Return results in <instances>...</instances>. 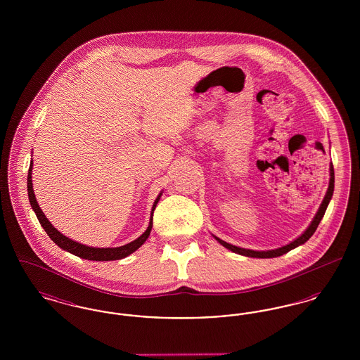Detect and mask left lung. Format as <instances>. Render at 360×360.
Returning <instances> with one entry per match:
<instances>
[{"mask_svg":"<svg viewBox=\"0 0 360 360\" xmlns=\"http://www.w3.org/2000/svg\"><path fill=\"white\" fill-rule=\"evenodd\" d=\"M329 170H330L329 188H328V191H326L323 204L320 206V209H319V212H317L316 217L313 219V221H311V224L309 225L308 229H307V231H305V232H304L298 239L291 241L290 244H288V245H285V247H281V248H278V250H271V251H252V250H245V248H240V247H236V245H232V244H229V243H226V241H224V240H220L219 238H216V240H219V243H220V244H223L225 248H228V250H231V251H233V252H236V254H239V255L251 257H281V255H283V254L289 252V251L292 250V248H295V247H298V245L304 244V243H305V241H308V240L311 238V235L316 232V229H317L319 224H320L321 219H323V217H324V214H326V206H328L329 201H330V198H332L333 188H335V172H333V166H330V169H329Z\"/></svg>","mask_w":360,"mask_h":360,"instance_id":"obj_1","label":"left lung"}]
</instances>
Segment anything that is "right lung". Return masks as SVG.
Wrapping results in <instances>:
<instances>
[{
	"mask_svg": "<svg viewBox=\"0 0 360 360\" xmlns=\"http://www.w3.org/2000/svg\"><path fill=\"white\" fill-rule=\"evenodd\" d=\"M32 163L30 166V170H28V178H27V188H28V197H30V202L31 206L36 213V217L39 220V223L41 224L43 229L47 232V235L50 236V239L58 245L60 247L62 250L68 251L70 254L75 255V257H82V259H87V260H119L122 257H128L131 255L132 252H135L137 248L148 239L150 236V232H151V228H153V214H154L155 206L159 201V197L160 194L158 195V198L155 200L154 206H153V212H151V219H150V225L147 228V231L136 240L125 244V245H121V247H116V248H94V247H87L81 243H77L74 240L66 238L65 235H62L60 232L56 231V228L52 226V224L46 219L44 213L41 212V209L37 205V201H36V197L34 194V188H32Z\"/></svg>",
	"mask_w": 360,
	"mask_h": 360,
	"instance_id": "right-lung-1",
	"label": "right lung"
}]
</instances>
